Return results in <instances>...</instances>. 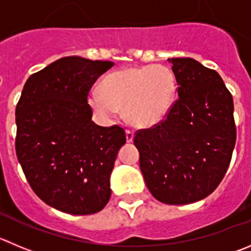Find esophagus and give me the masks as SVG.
I'll return each mask as SVG.
<instances>
[{
    "instance_id": "1",
    "label": "esophagus",
    "mask_w": 251,
    "mask_h": 251,
    "mask_svg": "<svg viewBox=\"0 0 251 251\" xmlns=\"http://www.w3.org/2000/svg\"><path fill=\"white\" fill-rule=\"evenodd\" d=\"M133 140V132L131 130H126V141L132 142Z\"/></svg>"
}]
</instances>
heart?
Wrapping results in <instances>:
<instances>
[{
	"mask_svg": "<svg viewBox=\"0 0 251 251\" xmlns=\"http://www.w3.org/2000/svg\"><path fill=\"white\" fill-rule=\"evenodd\" d=\"M177 89L175 73L165 65L124 68L109 73L101 90H91L88 101L102 118L112 119L124 107L133 126L152 127L172 109Z\"/></svg>",
	"mask_w": 251,
	"mask_h": 251,
	"instance_id": "b5f03b06",
	"label": "heart"
}]
</instances>
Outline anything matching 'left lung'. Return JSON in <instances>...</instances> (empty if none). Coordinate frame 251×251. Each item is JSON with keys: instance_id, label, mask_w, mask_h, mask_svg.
<instances>
[{"instance_id": "left-lung-1", "label": "left lung", "mask_w": 251, "mask_h": 251, "mask_svg": "<svg viewBox=\"0 0 251 251\" xmlns=\"http://www.w3.org/2000/svg\"><path fill=\"white\" fill-rule=\"evenodd\" d=\"M178 99L165 119L135 132L140 168L166 204L198 202L222 182L236 140L230 91L215 70L192 58H170Z\"/></svg>"}]
</instances>
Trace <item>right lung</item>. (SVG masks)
<instances>
[{"mask_svg":"<svg viewBox=\"0 0 251 251\" xmlns=\"http://www.w3.org/2000/svg\"><path fill=\"white\" fill-rule=\"evenodd\" d=\"M112 62L65 57L34 73L16 107V153L34 193L74 215L98 213L111 196L110 175L123 127L91 121V86Z\"/></svg>","mask_w":251,"mask_h":251,"instance_id":"right-lung-1","label":"right lung"}]
</instances>
